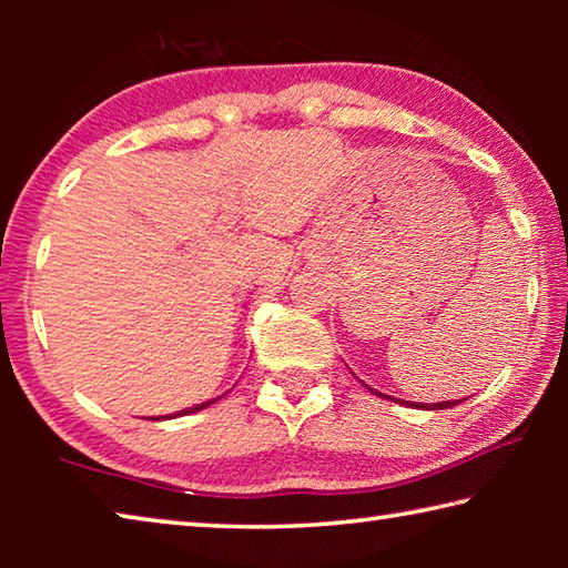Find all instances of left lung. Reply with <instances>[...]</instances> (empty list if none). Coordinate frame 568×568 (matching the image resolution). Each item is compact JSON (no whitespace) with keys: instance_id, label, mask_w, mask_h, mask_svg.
I'll use <instances>...</instances> for the list:
<instances>
[{"instance_id":"8db88e82","label":"left lung","mask_w":568,"mask_h":568,"mask_svg":"<svg viewBox=\"0 0 568 568\" xmlns=\"http://www.w3.org/2000/svg\"><path fill=\"white\" fill-rule=\"evenodd\" d=\"M365 388H368V386H365ZM371 393H373V388H368ZM378 396H381V393H378ZM466 400V398H464ZM398 403H403V400H398ZM408 403V400H406ZM458 403L460 400H440V403H420V406H418V403H410V406H418V408H426V410H444V408H454V406H458Z\"/></svg>"}]
</instances>
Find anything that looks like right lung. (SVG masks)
<instances>
[{
    "label": "right lung",
    "instance_id": "add662e5",
    "mask_svg": "<svg viewBox=\"0 0 568 568\" xmlns=\"http://www.w3.org/2000/svg\"><path fill=\"white\" fill-rule=\"evenodd\" d=\"M217 398H213V400H205V403H197V406H192V408H185V410H178V413H172V416H168V418H175V416H190V413H197V410H203V408H207V406H213Z\"/></svg>",
    "mask_w": 568,
    "mask_h": 568
}]
</instances>
